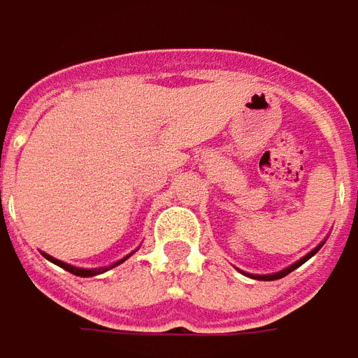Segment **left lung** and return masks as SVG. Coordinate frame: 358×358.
Masks as SVG:
<instances>
[{
	"label": "left lung",
	"instance_id": "left-lung-1",
	"mask_svg": "<svg viewBox=\"0 0 358 358\" xmlns=\"http://www.w3.org/2000/svg\"><path fill=\"white\" fill-rule=\"evenodd\" d=\"M321 245H323V243H321ZM321 245H317V248H315L313 252H309V253H307V255H305V257H301L299 262H295V264L289 265V267H285V269H281V271H278V273H267V275H252V273H245V275H250V278H253V279H259V281H273V279L285 278V275H287V273H291L293 269H297L299 265L305 264V262H307L309 257H313L315 253H317V252H319V250H321Z\"/></svg>",
	"mask_w": 358,
	"mask_h": 358
}]
</instances>
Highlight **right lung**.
Wrapping results in <instances>:
<instances>
[{"label":"right lung","mask_w":358,"mask_h":358,"mask_svg":"<svg viewBox=\"0 0 358 358\" xmlns=\"http://www.w3.org/2000/svg\"><path fill=\"white\" fill-rule=\"evenodd\" d=\"M45 257L49 259V262H53L55 265H59V267H63L65 271H69V273H73V275H79V278H93V275H99V273H103V271H108L110 267H117V265H120L124 259H120V262H115L113 265H108V267H96V269H83V267H75V265H69L65 264V262H61V259H55V257H51V255H47V253H43Z\"/></svg>","instance_id":"add662e5"}]
</instances>
